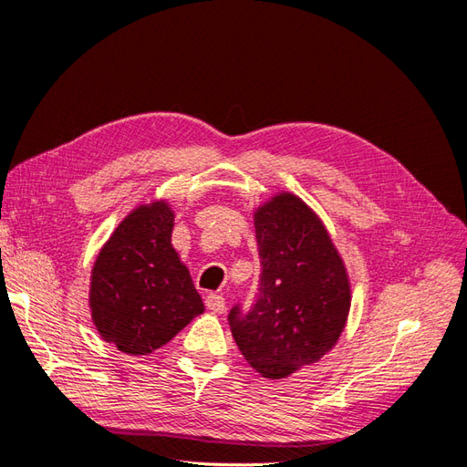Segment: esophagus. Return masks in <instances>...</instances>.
<instances>
[{
    "mask_svg": "<svg viewBox=\"0 0 467 467\" xmlns=\"http://www.w3.org/2000/svg\"><path fill=\"white\" fill-rule=\"evenodd\" d=\"M204 304H206L210 312H214V314H222L225 309V300H223V296H220V294H208Z\"/></svg>",
    "mask_w": 467,
    "mask_h": 467,
    "instance_id": "1",
    "label": "esophagus"
}]
</instances>
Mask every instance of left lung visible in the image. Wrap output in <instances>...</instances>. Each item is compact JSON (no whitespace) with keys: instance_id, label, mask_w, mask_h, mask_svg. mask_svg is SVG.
Listing matches in <instances>:
<instances>
[{"instance_id":"1","label":"left lung","mask_w":467,"mask_h":467,"mask_svg":"<svg viewBox=\"0 0 467 467\" xmlns=\"http://www.w3.org/2000/svg\"><path fill=\"white\" fill-rule=\"evenodd\" d=\"M253 220L259 294L249 312L237 304L228 319L245 360L280 379L335 347L348 317L350 282L325 225L296 194L273 196Z\"/></svg>"}]
</instances>
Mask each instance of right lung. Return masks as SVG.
<instances>
[{"label":"right lung","mask_w":467,"mask_h":467,"mask_svg":"<svg viewBox=\"0 0 467 467\" xmlns=\"http://www.w3.org/2000/svg\"><path fill=\"white\" fill-rule=\"evenodd\" d=\"M173 218L165 201L138 206L93 265V323L107 343L126 355H150L204 312L189 268L171 245Z\"/></svg>","instance_id":"1"}]
</instances>
